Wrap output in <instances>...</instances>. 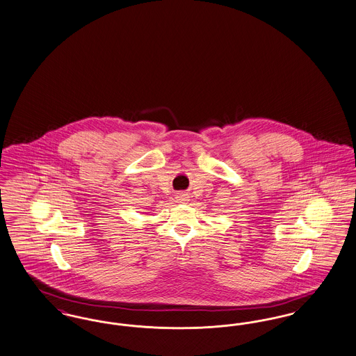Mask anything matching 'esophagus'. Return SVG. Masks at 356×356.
<instances>
[{"label":"esophagus","instance_id":"1","mask_svg":"<svg viewBox=\"0 0 356 356\" xmlns=\"http://www.w3.org/2000/svg\"><path fill=\"white\" fill-rule=\"evenodd\" d=\"M179 200H184V199H181V196H180V197H179Z\"/></svg>","mask_w":356,"mask_h":356}]
</instances>
